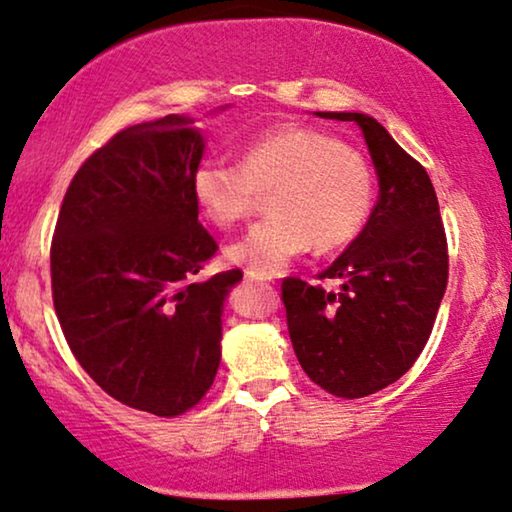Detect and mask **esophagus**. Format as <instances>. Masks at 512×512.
I'll list each match as a JSON object with an SVG mask.
<instances>
[{
	"label": "esophagus",
	"mask_w": 512,
	"mask_h": 512,
	"mask_svg": "<svg viewBox=\"0 0 512 512\" xmlns=\"http://www.w3.org/2000/svg\"><path fill=\"white\" fill-rule=\"evenodd\" d=\"M245 278H248V281H252V283H271V276H267V274H260V271H255V269H245Z\"/></svg>",
	"instance_id": "1"
}]
</instances>
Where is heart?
Here are the masks:
<instances>
[{"mask_svg":"<svg viewBox=\"0 0 512 512\" xmlns=\"http://www.w3.org/2000/svg\"><path fill=\"white\" fill-rule=\"evenodd\" d=\"M201 213L215 227L248 220L269 194V217L227 248L229 262L274 274L316 243L335 250L351 243L372 210V175L363 156L332 135L281 126L252 138L238 163L203 159L192 175Z\"/></svg>","mask_w":512,"mask_h":512,"instance_id":"1","label":"heart"}]
</instances>
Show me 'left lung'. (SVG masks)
<instances>
[{
	"label": "left lung",
	"mask_w": 512,
	"mask_h": 512,
	"mask_svg": "<svg viewBox=\"0 0 512 512\" xmlns=\"http://www.w3.org/2000/svg\"><path fill=\"white\" fill-rule=\"evenodd\" d=\"M318 117L360 126L379 175V201L356 241L318 274L342 288L288 276L281 299L306 377L353 400L398 381L424 351L447 290V236L426 168L377 119Z\"/></svg>",
	"instance_id": "8db88e82"
}]
</instances>
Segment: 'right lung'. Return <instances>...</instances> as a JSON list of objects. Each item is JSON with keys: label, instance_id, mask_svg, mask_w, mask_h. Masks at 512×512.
Returning <instances> with one entry per match:
<instances>
[{"label": "right lung", "instance_id": "right-lung-1", "mask_svg": "<svg viewBox=\"0 0 512 512\" xmlns=\"http://www.w3.org/2000/svg\"><path fill=\"white\" fill-rule=\"evenodd\" d=\"M201 156L187 117L124 128L81 163L51 241L53 306L74 358L114 400L166 419L213 386L222 304L243 278L194 281L217 252L192 192Z\"/></svg>", "mask_w": 512, "mask_h": 512}]
</instances>
